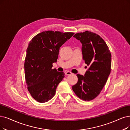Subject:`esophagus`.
I'll return each instance as SVG.
<instances>
[{"mask_svg":"<svg viewBox=\"0 0 130 130\" xmlns=\"http://www.w3.org/2000/svg\"><path fill=\"white\" fill-rule=\"evenodd\" d=\"M65 74L66 75H71L72 74V73L71 72H70V71H66V73H65Z\"/></svg>","mask_w":130,"mask_h":130,"instance_id":"esophagus-1","label":"esophagus"}]
</instances>
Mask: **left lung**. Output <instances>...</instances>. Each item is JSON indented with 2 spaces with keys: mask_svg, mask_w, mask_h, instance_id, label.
Masks as SVG:
<instances>
[{
  "mask_svg": "<svg viewBox=\"0 0 130 130\" xmlns=\"http://www.w3.org/2000/svg\"><path fill=\"white\" fill-rule=\"evenodd\" d=\"M73 37L82 43L83 60L89 68L84 76L77 75L78 82L72 89L80 99L90 101L100 94L110 75L111 53L104 40L96 34L86 31Z\"/></svg>",
  "mask_w": 130,
  "mask_h": 130,
  "instance_id": "8db88e82",
  "label": "left lung"
}]
</instances>
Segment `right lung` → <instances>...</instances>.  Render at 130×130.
I'll use <instances>...</instances> for the list:
<instances>
[{
	"label": "right lung",
	"mask_w": 130,
	"mask_h": 130,
	"mask_svg": "<svg viewBox=\"0 0 130 130\" xmlns=\"http://www.w3.org/2000/svg\"><path fill=\"white\" fill-rule=\"evenodd\" d=\"M74 34L46 31L30 41L24 64L25 78L30 94L38 102L51 100L64 77L63 72L52 69V64L58 58L61 46Z\"/></svg>",
	"instance_id": "right-lung-1"
}]
</instances>
